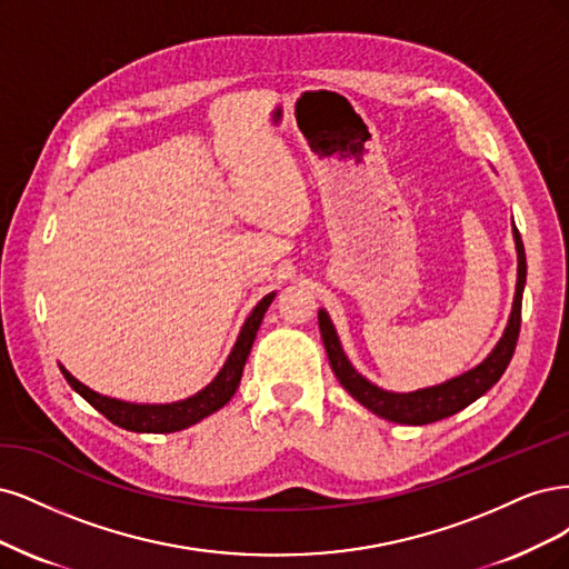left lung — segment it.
<instances>
[{"label":"left lung","instance_id":"1","mask_svg":"<svg viewBox=\"0 0 569 569\" xmlns=\"http://www.w3.org/2000/svg\"><path fill=\"white\" fill-rule=\"evenodd\" d=\"M512 236H516V248H518V286H516V300H512V311L508 326L503 331V338L499 345L493 347V352L480 363L475 366L472 371L451 378L442 385H435V388L426 390H416V392H388L380 390L378 385L369 382L363 376H359L352 363L347 361L336 328L328 319L323 309H319V331L323 338V347L328 361H331V369L336 378L340 380L342 388L350 392L359 405H363L376 416L392 420V423H405V426H428L435 423V420L449 418L472 405L475 399H480L489 388L499 382L503 371L508 369V363L516 355V345L520 336V315H522V290H525V279H527V260H525V246L518 227L512 224Z\"/></svg>","mask_w":569,"mask_h":569}]
</instances>
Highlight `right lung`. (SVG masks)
<instances>
[{
	"label": "right lung",
	"instance_id": "1",
	"mask_svg": "<svg viewBox=\"0 0 569 569\" xmlns=\"http://www.w3.org/2000/svg\"><path fill=\"white\" fill-rule=\"evenodd\" d=\"M273 300V292L264 296L258 307L252 309V315L241 328V336H238L233 350L224 363V369L217 373V378L208 385L206 390H200L198 395L184 399V401H174V405H130V401H120L103 397L94 390H89L87 385L72 378L66 369L63 376L68 385L76 390L80 397H84L91 407H94L99 413H103L111 423L132 430V432H177L184 430L198 420H203L206 416L214 413L217 409H222L227 401L233 397L238 382H241L243 376V366L250 355V347L254 342V336H258V328L264 319V311L269 309Z\"/></svg>",
	"mask_w": 569,
	"mask_h": 569
}]
</instances>
